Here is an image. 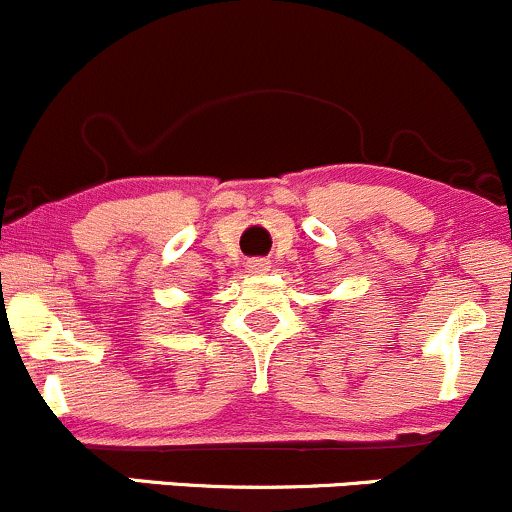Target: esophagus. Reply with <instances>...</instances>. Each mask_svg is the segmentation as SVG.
Masks as SVG:
<instances>
[{
	"instance_id": "esophagus-1",
	"label": "esophagus",
	"mask_w": 512,
	"mask_h": 512,
	"mask_svg": "<svg viewBox=\"0 0 512 512\" xmlns=\"http://www.w3.org/2000/svg\"><path fill=\"white\" fill-rule=\"evenodd\" d=\"M246 268H249V273H254V276H263V273L271 268V263H268L266 258H251V261L246 263Z\"/></svg>"
}]
</instances>
